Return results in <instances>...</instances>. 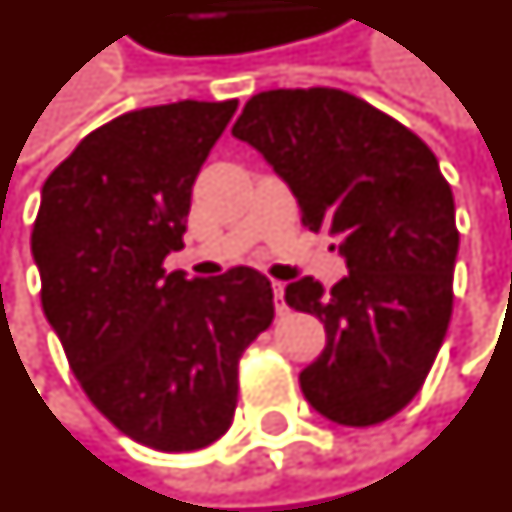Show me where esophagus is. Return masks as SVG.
<instances>
[{"label":"esophagus","instance_id":"esophagus-1","mask_svg":"<svg viewBox=\"0 0 512 512\" xmlns=\"http://www.w3.org/2000/svg\"><path fill=\"white\" fill-rule=\"evenodd\" d=\"M271 291H274V305H277V313H285V302H282V282L271 280Z\"/></svg>","mask_w":512,"mask_h":512}]
</instances>
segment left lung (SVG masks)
<instances>
[{
    "instance_id": "obj_1",
    "label": "left lung",
    "mask_w": 512,
    "mask_h": 512,
    "mask_svg": "<svg viewBox=\"0 0 512 512\" xmlns=\"http://www.w3.org/2000/svg\"><path fill=\"white\" fill-rule=\"evenodd\" d=\"M232 135L257 149L349 274L288 282L285 302L327 332L299 374L305 399L343 427L380 424L430 374L452 318L455 199L416 132L338 88H280L246 102Z\"/></svg>"
}]
</instances>
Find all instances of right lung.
<instances>
[{"instance_id": "1", "label": "right lung", "mask_w": 512, "mask_h": 512, "mask_svg": "<svg viewBox=\"0 0 512 512\" xmlns=\"http://www.w3.org/2000/svg\"><path fill=\"white\" fill-rule=\"evenodd\" d=\"M238 102L132 110L82 138L41 191L32 260L46 321L96 410L157 452H194L230 430L238 360L274 318L249 266L166 274L191 188Z\"/></svg>"}]
</instances>
